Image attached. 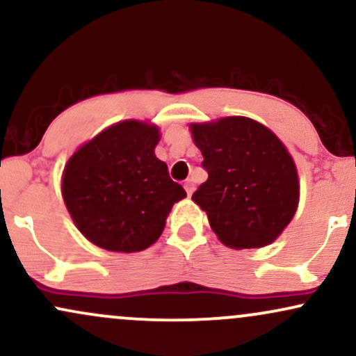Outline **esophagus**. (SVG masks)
I'll return each instance as SVG.
<instances>
[{
  "label": "esophagus",
  "instance_id": "1",
  "mask_svg": "<svg viewBox=\"0 0 356 356\" xmlns=\"http://www.w3.org/2000/svg\"><path fill=\"white\" fill-rule=\"evenodd\" d=\"M184 189H186V192H187V195H192V192H194V182L191 181V179H187L186 182H184Z\"/></svg>",
  "mask_w": 356,
  "mask_h": 356
}]
</instances>
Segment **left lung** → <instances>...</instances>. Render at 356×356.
<instances>
[{
	"label": "left lung",
	"instance_id": "obj_1",
	"mask_svg": "<svg viewBox=\"0 0 356 356\" xmlns=\"http://www.w3.org/2000/svg\"><path fill=\"white\" fill-rule=\"evenodd\" d=\"M209 177L192 194L227 248L273 243L291 222L300 201L296 165L268 127L248 117L191 124Z\"/></svg>",
	"mask_w": 356,
	"mask_h": 356
}]
</instances>
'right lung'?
<instances>
[{
    "mask_svg": "<svg viewBox=\"0 0 356 356\" xmlns=\"http://www.w3.org/2000/svg\"><path fill=\"white\" fill-rule=\"evenodd\" d=\"M159 138L155 125L118 122L81 145L65 165V206L95 246L144 251L162 234L174 204L187 195L155 157Z\"/></svg>",
    "mask_w": 356,
    "mask_h": 356,
    "instance_id": "right-lung-1",
    "label": "right lung"
}]
</instances>
